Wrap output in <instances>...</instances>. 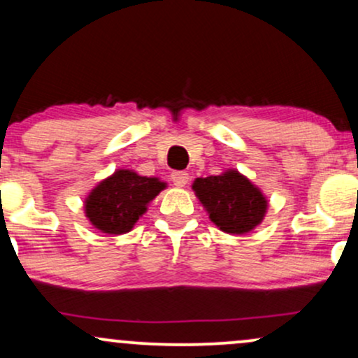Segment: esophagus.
Instances as JSON below:
<instances>
[{"instance_id":"34e87169","label":"esophagus","mask_w":358,"mask_h":358,"mask_svg":"<svg viewBox=\"0 0 358 358\" xmlns=\"http://www.w3.org/2000/svg\"><path fill=\"white\" fill-rule=\"evenodd\" d=\"M188 178H190V176H188L187 171H173V173H171V182H173L175 187L178 188H183L185 185L188 183Z\"/></svg>"}]
</instances>
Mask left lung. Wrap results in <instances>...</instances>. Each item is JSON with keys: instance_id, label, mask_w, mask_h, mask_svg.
<instances>
[{"instance_id": "left-lung-1", "label": "left lung", "mask_w": 358, "mask_h": 358, "mask_svg": "<svg viewBox=\"0 0 358 358\" xmlns=\"http://www.w3.org/2000/svg\"><path fill=\"white\" fill-rule=\"evenodd\" d=\"M192 190L205 212L222 232L242 236L261 225L268 212V196L241 171L224 170L220 175L195 178Z\"/></svg>"}]
</instances>
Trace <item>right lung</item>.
I'll use <instances>...</instances> for the list:
<instances>
[{"label":"right lung","mask_w":358,"mask_h":358,"mask_svg":"<svg viewBox=\"0 0 358 358\" xmlns=\"http://www.w3.org/2000/svg\"><path fill=\"white\" fill-rule=\"evenodd\" d=\"M166 188V182L156 176H143L138 171L119 168L101 180L84 200V213L94 229L109 236L133 231L145 215L148 205Z\"/></svg>","instance_id":"obj_1"}]
</instances>
